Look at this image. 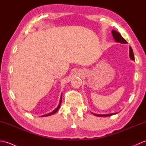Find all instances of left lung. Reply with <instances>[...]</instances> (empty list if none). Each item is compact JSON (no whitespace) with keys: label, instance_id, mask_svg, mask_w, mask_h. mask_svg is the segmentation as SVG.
Returning <instances> with one entry per match:
<instances>
[{"label":"left lung","instance_id":"obj_1","mask_svg":"<svg viewBox=\"0 0 146 146\" xmlns=\"http://www.w3.org/2000/svg\"><path fill=\"white\" fill-rule=\"evenodd\" d=\"M111 33H112V36L113 37V38L115 39L116 41L119 42H121V43H123V44H126V43H127V42L126 40L123 38V37L121 36L120 34L115 31H111ZM130 51H129V56H130V58L132 60H134V52H133L132 51V48L130 46ZM94 114L95 116H97V117H108V116H111L113 114H115V113H110V114H105V115H98V114H95V113H93Z\"/></svg>","mask_w":146,"mask_h":146}]
</instances>
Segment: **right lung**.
<instances>
[{"label": "right lung", "mask_w": 146, "mask_h": 146, "mask_svg": "<svg viewBox=\"0 0 146 146\" xmlns=\"http://www.w3.org/2000/svg\"><path fill=\"white\" fill-rule=\"evenodd\" d=\"M61 101H62V98H61V99H60V104H59V105H58V107L56 108L55 110H54L53 111H52V112H51V113H48V114H46V115H42V116H41V117H47V116H49V115H52V114H54V113H55L56 112V111L59 110V108H60V105H61Z\"/></svg>", "instance_id": "1"}]
</instances>
